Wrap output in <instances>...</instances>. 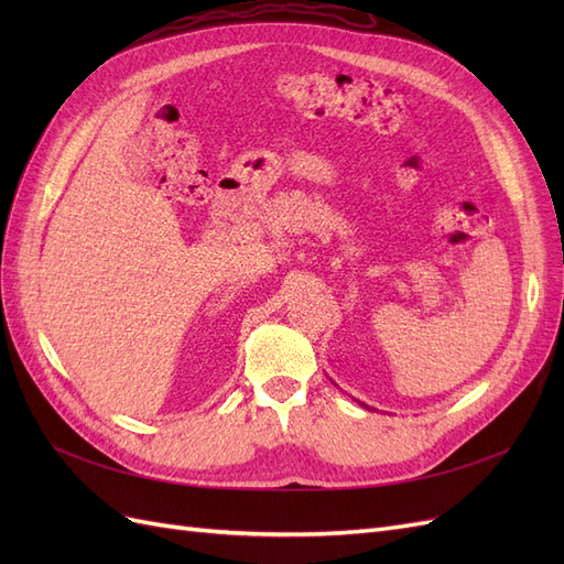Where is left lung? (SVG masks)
<instances>
[{"mask_svg":"<svg viewBox=\"0 0 564 564\" xmlns=\"http://www.w3.org/2000/svg\"><path fill=\"white\" fill-rule=\"evenodd\" d=\"M362 404H365V402H362ZM365 406H367V404H365ZM367 409H369V406H367Z\"/></svg>","mask_w":564,"mask_h":564,"instance_id":"obj_1","label":"left lung"}]
</instances>
